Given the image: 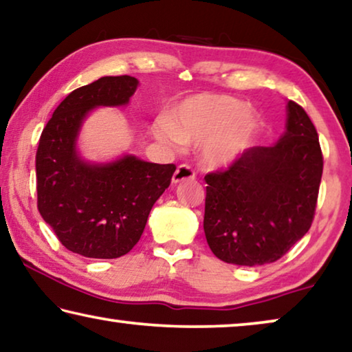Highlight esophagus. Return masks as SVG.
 Listing matches in <instances>:
<instances>
[{
	"label": "esophagus",
	"instance_id": "obj_1",
	"mask_svg": "<svg viewBox=\"0 0 352 352\" xmlns=\"http://www.w3.org/2000/svg\"><path fill=\"white\" fill-rule=\"evenodd\" d=\"M196 175H194V170L191 169L190 166L186 164H182L177 167L174 177H172V183L177 185V183H182V182H186V180H194Z\"/></svg>",
	"mask_w": 352,
	"mask_h": 352
}]
</instances>
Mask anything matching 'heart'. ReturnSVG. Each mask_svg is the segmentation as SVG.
I'll return each mask as SVG.
<instances>
[{"instance_id": "heart-1", "label": "heart", "mask_w": 352, "mask_h": 352, "mask_svg": "<svg viewBox=\"0 0 352 352\" xmlns=\"http://www.w3.org/2000/svg\"><path fill=\"white\" fill-rule=\"evenodd\" d=\"M264 128L258 110L228 94H196L158 117L151 131L161 144L178 150L202 145L201 164L207 170L234 166L258 142Z\"/></svg>"}]
</instances>
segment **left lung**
<instances>
[{
	"label": "left lung",
	"mask_w": 352,
	"mask_h": 352,
	"mask_svg": "<svg viewBox=\"0 0 352 352\" xmlns=\"http://www.w3.org/2000/svg\"><path fill=\"white\" fill-rule=\"evenodd\" d=\"M321 177L316 128L287 101L286 129L274 145L253 146L226 172L206 175L210 250L235 265L278 261L310 229Z\"/></svg>",
	"instance_id": "8db88e82"
}]
</instances>
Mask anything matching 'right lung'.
<instances>
[{
	"instance_id": "obj_1",
	"label": "right lung",
	"mask_w": 352,
	"mask_h": 352,
	"mask_svg": "<svg viewBox=\"0 0 352 352\" xmlns=\"http://www.w3.org/2000/svg\"><path fill=\"white\" fill-rule=\"evenodd\" d=\"M139 87L131 76L101 77L67 94L42 131L36 153L38 208L63 246L93 259L134 248L150 210L170 185L174 164L122 155L85 160L78 135L94 109L124 107Z\"/></svg>"
}]
</instances>
